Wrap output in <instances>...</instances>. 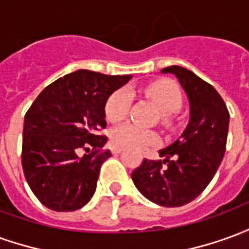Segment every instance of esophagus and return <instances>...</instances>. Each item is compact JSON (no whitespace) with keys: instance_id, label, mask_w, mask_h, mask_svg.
<instances>
[{"instance_id":"34e87169","label":"esophagus","mask_w":249,"mask_h":249,"mask_svg":"<svg viewBox=\"0 0 249 249\" xmlns=\"http://www.w3.org/2000/svg\"><path fill=\"white\" fill-rule=\"evenodd\" d=\"M121 151H123V149L119 148V146H113V148H112V153H113V155H119V153H121Z\"/></svg>"}]
</instances>
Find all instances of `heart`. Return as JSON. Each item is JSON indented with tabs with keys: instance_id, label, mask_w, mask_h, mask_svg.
Segmentation results:
<instances>
[{
	"instance_id": "b5f03b06",
	"label": "heart",
	"mask_w": 249,
	"mask_h": 249,
	"mask_svg": "<svg viewBox=\"0 0 249 249\" xmlns=\"http://www.w3.org/2000/svg\"><path fill=\"white\" fill-rule=\"evenodd\" d=\"M145 94L155 103L159 110L164 114V120L168 121L169 114L178 112L183 104V94L176 82L171 80H159L152 82L145 88ZM132 96L128 89H119L110 94L105 104V117L112 123H119L126 117L129 112ZM110 139L113 145L128 149H144L148 146L159 144L160 137L156 132L145 128H140L133 124H124L116 126Z\"/></svg>"
}]
</instances>
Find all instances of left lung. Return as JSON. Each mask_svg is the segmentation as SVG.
I'll return each instance as SVG.
<instances>
[{"instance_id": "8db88e82", "label": "left lung", "mask_w": 249, "mask_h": 249, "mask_svg": "<svg viewBox=\"0 0 249 249\" xmlns=\"http://www.w3.org/2000/svg\"><path fill=\"white\" fill-rule=\"evenodd\" d=\"M189 101V121L178 140L159 151L162 160L144 159L132 173L140 193L162 207L191 203L207 188L225 153L230 113L212 85L181 66H167Z\"/></svg>"}]
</instances>
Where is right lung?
<instances>
[{"label": "right lung", "mask_w": 249, "mask_h": 249, "mask_svg": "<svg viewBox=\"0 0 249 249\" xmlns=\"http://www.w3.org/2000/svg\"><path fill=\"white\" fill-rule=\"evenodd\" d=\"M130 78L80 69L52 82L32 104L24 119L22 169L45 207L71 212L92 198L100 168L112 156L100 151L108 141L100 135L105 104Z\"/></svg>", "instance_id": "right-lung-1"}]
</instances>
